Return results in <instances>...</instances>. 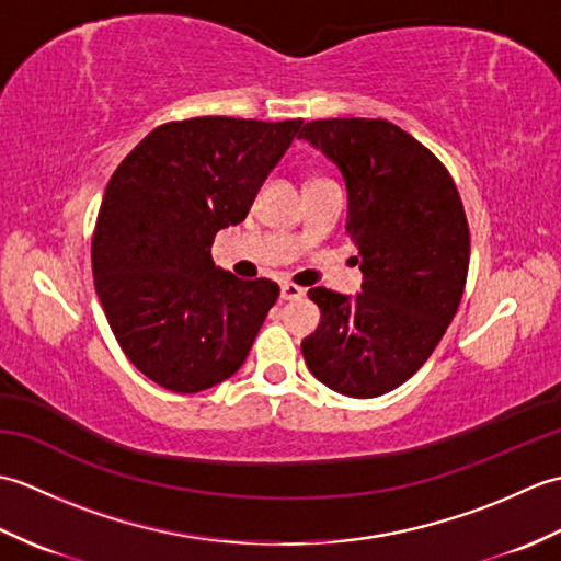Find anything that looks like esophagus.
<instances>
[{"instance_id":"34e87169","label":"esophagus","mask_w":561,"mask_h":561,"mask_svg":"<svg viewBox=\"0 0 561 561\" xmlns=\"http://www.w3.org/2000/svg\"><path fill=\"white\" fill-rule=\"evenodd\" d=\"M304 291H306L304 287H296V284H291V282H284V284H282V299H284V301L301 299Z\"/></svg>"}]
</instances>
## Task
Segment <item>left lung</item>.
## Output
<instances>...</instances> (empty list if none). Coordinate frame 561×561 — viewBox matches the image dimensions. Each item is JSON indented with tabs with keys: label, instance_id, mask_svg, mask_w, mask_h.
I'll list each match as a JSON object with an SVG mask.
<instances>
[{
	"label": "left lung",
	"instance_id": "1",
	"mask_svg": "<svg viewBox=\"0 0 561 561\" xmlns=\"http://www.w3.org/2000/svg\"><path fill=\"white\" fill-rule=\"evenodd\" d=\"M299 139L337 165L362 291L316 287L320 325L301 342L308 371L347 398H378L416 374L462 299L470 229L456 183L388 121L306 123Z\"/></svg>",
	"mask_w": 561,
	"mask_h": 561
}]
</instances>
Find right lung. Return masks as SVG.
<instances>
[{
    "mask_svg": "<svg viewBox=\"0 0 561 561\" xmlns=\"http://www.w3.org/2000/svg\"><path fill=\"white\" fill-rule=\"evenodd\" d=\"M304 121L193 117L149 133L117 165L91 243L93 282L127 359L165 390L199 392L243 366L279 287L211 260Z\"/></svg>",
    "mask_w": 561,
    "mask_h": 561,
    "instance_id": "right-lung-1",
    "label": "right lung"
}]
</instances>
